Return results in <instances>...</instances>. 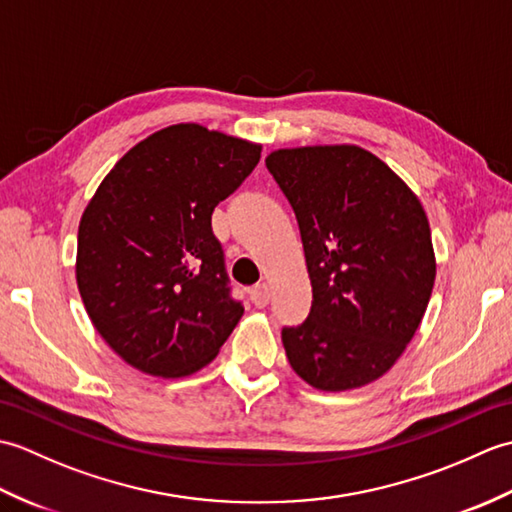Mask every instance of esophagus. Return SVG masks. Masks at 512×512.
Instances as JSON below:
<instances>
[{"label":"esophagus","instance_id":"1","mask_svg":"<svg viewBox=\"0 0 512 512\" xmlns=\"http://www.w3.org/2000/svg\"><path fill=\"white\" fill-rule=\"evenodd\" d=\"M250 301H253L255 308H266L270 301L268 284H257L253 290H250Z\"/></svg>","mask_w":512,"mask_h":512}]
</instances>
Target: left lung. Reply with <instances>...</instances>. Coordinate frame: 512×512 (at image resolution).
I'll return each mask as SVG.
<instances>
[{
	"instance_id": "left-lung-1",
	"label": "left lung",
	"mask_w": 512,
	"mask_h": 512,
	"mask_svg": "<svg viewBox=\"0 0 512 512\" xmlns=\"http://www.w3.org/2000/svg\"><path fill=\"white\" fill-rule=\"evenodd\" d=\"M295 211L312 308L281 330L292 369L321 391L363 387L416 334L436 281L418 195L356 145L277 149L266 158Z\"/></svg>"
}]
</instances>
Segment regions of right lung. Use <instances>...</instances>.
Instances as JSON below:
<instances>
[{
	"label": "right lung",
	"mask_w": 512,
	"mask_h": 512,
	"mask_svg": "<svg viewBox=\"0 0 512 512\" xmlns=\"http://www.w3.org/2000/svg\"><path fill=\"white\" fill-rule=\"evenodd\" d=\"M259 156L248 140L171 125L129 149L85 206L76 284L96 332L140 372H198L242 319L211 215Z\"/></svg>",
	"instance_id": "1"
}]
</instances>
